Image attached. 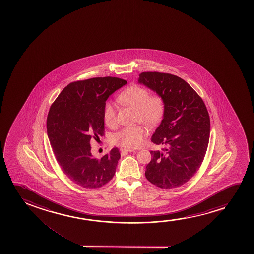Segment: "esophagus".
I'll list each match as a JSON object with an SVG mask.
<instances>
[{
    "mask_svg": "<svg viewBox=\"0 0 254 254\" xmlns=\"http://www.w3.org/2000/svg\"><path fill=\"white\" fill-rule=\"evenodd\" d=\"M122 153H131V152H134L135 150L134 149H127V148H122L121 149Z\"/></svg>",
    "mask_w": 254,
    "mask_h": 254,
    "instance_id": "34e87169",
    "label": "esophagus"
}]
</instances>
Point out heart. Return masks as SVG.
Listing matches in <instances>:
<instances>
[{
    "label": "heart",
    "instance_id": "heart-1",
    "mask_svg": "<svg viewBox=\"0 0 254 254\" xmlns=\"http://www.w3.org/2000/svg\"><path fill=\"white\" fill-rule=\"evenodd\" d=\"M118 101L136 110L135 120L142 122L148 127H153L159 124L163 117L165 103L160 95H149L145 87L132 86L123 91L118 96ZM103 118L106 125L115 128L117 126L116 111L111 103L105 105ZM146 127L143 125L127 127L117 132L115 142L118 146L132 149L141 146L146 136Z\"/></svg>",
    "mask_w": 254,
    "mask_h": 254
}]
</instances>
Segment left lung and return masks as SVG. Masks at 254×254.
I'll return each mask as SVG.
<instances>
[{
    "label": "left lung",
    "mask_w": 254,
    "mask_h": 254,
    "mask_svg": "<svg viewBox=\"0 0 254 254\" xmlns=\"http://www.w3.org/2000/svg\"><path fill=\"white\" fill-rule=\"evenodd\" d=\"M138 82L163 99V120L152 136V142L164 146L151 151L145 175L164 189L181 187L201 166L210 137V117L205 103L183 79L171 73L143 72Z\"/></svg>",
    "instance_id": "obj_1"
}]
</instances>
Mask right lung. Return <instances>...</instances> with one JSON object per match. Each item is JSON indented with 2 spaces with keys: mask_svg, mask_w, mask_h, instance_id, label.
Masks as SVG:
<instances>
[{
  "mask_svg": "<svg viewBox=\"0 0 254 254\" xmlns=\"http://www.w3.org/2000/svg\"><path fill=\"white\" fill-rule=\"evenodd\" d=\"M127 83L110 76L74 81L50 107L47 131L56 160L63 173L82 188H101L115 175L121 158L118 148L97 159L91 153L90 143L104 135L106 101Z\"/></svg>",
  "mask_w": 254,
  "mask_h": 254,
  "instance_id": "add662e5",
  "label": "right lung"
}]
</instances>
